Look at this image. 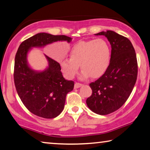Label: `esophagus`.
I'll use <instances>...</instances> for the list:
<instances>
[{"label":"esophagus","mask_w":150,"mask_h":150,"mask_svg":"<svg viewBox=\"0 0 150 150\" xmlns=\"http://www.w3.org/2000/svg\"><path fill=\"white\" fill-rule=\"evenodd\" d=\"M83 85V84L81 83H75V85H74V87L75 89H77V88H79L81 87Z\"/></svg>","instance_id":"34e87169"}]
</instances>
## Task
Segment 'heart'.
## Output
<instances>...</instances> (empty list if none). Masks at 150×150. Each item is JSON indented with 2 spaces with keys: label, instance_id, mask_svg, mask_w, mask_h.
Listing matches in <instances>:
<instances>
[{
  "label": "heart",
  "instance_id": "1",
  "mask_svg": "<svg viewBox=\"0 0 150 150\" xmlns=\"http://www.w3.org/2000/svg\"><path fill=\"white\" fill-rule=\"evenodd\" d=\"M70 58L60 61L64 75L71 79L77 75L79 65L83 70V78H99L106 72L111 61V51L109 44L103 39L81 41L71 47Z\"/></svg>",
  "mask_w": 150,
  "mask_h": 150
}]
</instances>
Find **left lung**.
<instances>
[{"label": "left lung", "mask_w": 150, "mask_h": 150, "mask_svg": "<svg viewBox=\"0 0 150 150\" xmlns=\"http://www.w3.org/2000/svg\"><path fill=\"white\" fill-rule=\"evenodd\" d=\"M95 35L105 36L111 46V57L106 72L89 84L92 94L86 103L92 111L108 115L120 109L129 97L137 80L136 54L127 38L113 30Z\"/></svg>", "instance_id": "1"}]
</instances>
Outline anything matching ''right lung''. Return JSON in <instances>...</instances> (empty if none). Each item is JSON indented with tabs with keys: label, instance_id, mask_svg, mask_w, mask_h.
<instances>
[{
	"label": "right lung",
	"instance_id": "obj_1",
	"mask_svg": "<svg viewBox=\"0 0 150 150\" xmlns=\"http://www.w3.org/2000/svg\"><path fill=\"white\" fill-rule=\"evenodd\" d=\"M65 35L40 33L20 45L16 53L14 81L17 93L32 113L46 119L56 117L63 110L67 94L73 89L74 82L65 79L59 63L45 55L49 65L42 71L28 65L27 54L33 47H43L57 41H71Z\"/></svg>",
	"mask_w": 150,
	"mask_h": 150
}]
</instances>
